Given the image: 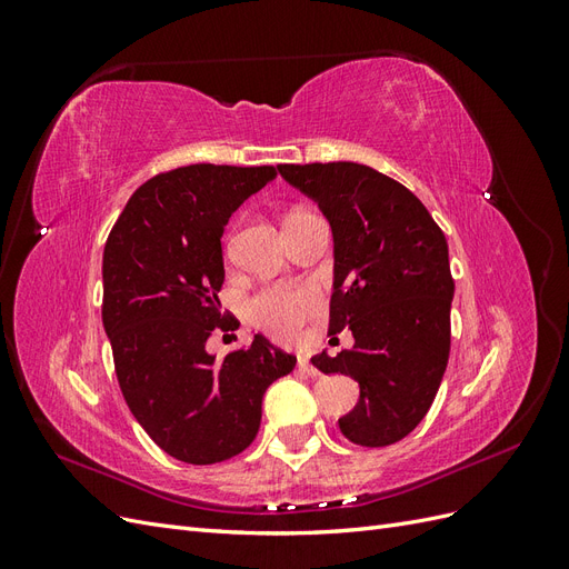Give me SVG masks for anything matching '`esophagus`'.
Here are the masks:
<instances>
[{
	"label": "esophagus",
	"mask_w": 569,
	"mask_h": 569,
	"mask_svg": "<svg viewBox=\"0 0 569 569\" xmlns=\"http://www.w3.org/2000/svg\"><path fill=\"white\" fill-rule=\"evenodd\" d=\"M299 370H301V372H306L308 377H320V370L311 363V360L303 358V356H299Z\"/></svg>",
	"instance_id": "obj_1"
}]
</instances>
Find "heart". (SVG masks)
Wrapping results in <instances>:
<instances>
[{
  "label": "heart",
  "mask_w": 569,
  "mask_h": 569,
  "mask_svg": "<svg viewBox=\"0 0 569 569\" xmlns=\"http://www.w3.org/2000/svg\"><path fill=\"white\" fill-rule=\"evenodd\" d=\"M320 306L322 297L313 284H268L247 301V316L258 330L287 341L299 335Z\"/></svg>",
  "instance_id": "b5f03b06"
}]
</instances>
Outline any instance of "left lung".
<instances>
[{
	"label": "left lung",
	"instance_id": "obj_1",
	"mask_svg": "<svg viewBox=\"0 0 569 569\" xmlns=\"http://www.w3.org/2000/svg\"><path fill=\"white\" fill-rule=\"evenodd\" d=\"M318 201L335 234L330 330L353 347L318 356L325 375L360 385L358 406L339 420L358 446L382 449L408 437L432 406L451 351L453 278L449 244L408 187L351 161L278 166Z\"/></svg>",
	"mask_w": 569,
	"mask_h": 569
}]
</instances>
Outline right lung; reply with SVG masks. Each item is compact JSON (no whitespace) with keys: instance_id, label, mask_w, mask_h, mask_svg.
<instances>
[{"instance_id":"1","label":"right lung","mask_w":569,"mask_h":569,"mask_svg":"<svg viewBox=\"0 0 569 569\" xmlns=\"http://www.w3.org/2000/svg\"><path fill=\"white\" fill-rule=\"evenodd\" d=\"M274 176L272 166L166 170L134 189L107 239L101 320L120 391L151 441L182 462L242 453L266 389L297 366L261 335L222 360L206 351L216 330L234 327L218 301L222 230Z\"/></svg>"}]
</instances>
